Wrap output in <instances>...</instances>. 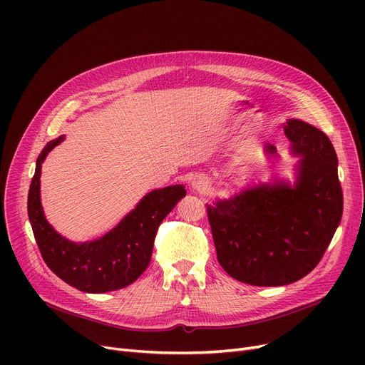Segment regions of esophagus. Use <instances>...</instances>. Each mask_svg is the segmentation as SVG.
<instances>
[{
	"instance_id": "34e87169",
	"label": "esophagus",
	"mask_w": 365,
	"mask_h": 365,
	"mask_svg": "<svg viewBox=\"0 0 365 365\" xmlns=\"http://www.w3.org/2000/svg\"><path fill=\"white\" fill-rule=\"evenodd\" d=\"M194 189L198 190V192H204V190L207 189V182L202 180V179H198L194 182Z\"/></svg>"
}]
</instances>
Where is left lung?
<instances>
[{"mask_svg": "<svg viewBox=\"0 0 365 365\" xmlns=\"http://www.w3.org/2000/svg\"><path fill=\"white\" fill-rule=\"evenodd\" d=\"M282 128L293 150L303 155L296 186L262 185L234 200L207 204L219 263L250 285H287L308 275L341 219L343 192L330 139L299 120Z\"/></svg>", "mask_w": 365, "mask_h": 365, "instance_id": "1", "label": "left lung"}]
</instances>
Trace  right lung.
Returning a JSON list of instances; mask_svg holds the SVG:
<instances>
[{"label": "right lung", "instance_id": "1", "mask_svg": "<svg viewBox=\"0 0 365 365\" xmlns=\"http://www.w3.org/2000/svg\"><path fill=\"white\" fill-rule=\"evenodd\" d=\"M62 140L63 136L57 138L43 149L29 186L28 216L36 245L50 269L75 289L86 293L123 289L145 272L158 227L186 195V189L176 185L152 190L105 237L84 244L71 242L47 223L40 201L41 164Z\"/></svg>", "mask_w": 365, "mask_h": 365}]
</instances>
